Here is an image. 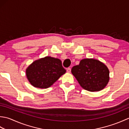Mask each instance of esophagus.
I'll use <instances>...</instances> for the list:
<instances>
[{"label": "esophagus", "mask_w": 129, "mask_h": 129, "mask_svg": "<svg viewBox=\"0 0 129 129\" xmlns=\"http://www.w3.org/2000/svg\"><path fill=\"white\" fill-rule=\"evenodd\" d=\"M67 72L68 73H70L71 72V69H70V68H68V69H67Z\"/></svg>", "instance_id": "obj_1"}]
</instances>
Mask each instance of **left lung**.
I'll return each mask as SVG.
<instances>
[{"label": "left lung", "mask_w": 129, "mask_h": 129, "mask_svg": "<svg viewBox=\"0 0 129 129\" xmlns=\"http://www.w3.org/2000/svg\"><path fill=\"white\" fill-rule=\"evenodd\" d=\"M72 73L85 90L94 92L105 88L109 81V70L103 62L94 59H84L73 67Z\"/></svg>", "instance_id": "8db88e82"}]
</instances>
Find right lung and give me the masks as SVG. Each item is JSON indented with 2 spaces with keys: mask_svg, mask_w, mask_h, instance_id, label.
Here are the masks:
<instances>
[{
  "mask_svg": "<svg viewBox=\"0 0 129 129\" xmlns=\"http://www.w3.org/2000/svg\"><path fill=\"white\" fill-rule=\"evenodd\" d=\"M65 73L61 60L51 56L35 60L26 69L29 83L34 87L41 89L50 87Z\"/></svg>",
  "mask_w": 129,
  "mask_h": 129,
  "instance_id": "1",
  "label": "right lung"
}]
</instances>
